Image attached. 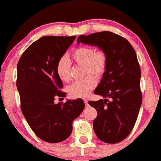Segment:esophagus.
Here are the masks:
<instances>
[{
  "label": "esophagus",
  "mask_w": 161,
  "mask_h": 161,
  "mask_svg": "<svg viewBox=\"0 0 161 161\" xmlns=\"http://www.w3.org/2000/svg\"><path fill=\"white\" fill-rule=\"evenodd\" d=\"M84 103H85V106L86 107H87L89 105V104H88V101L87 100H84Z\"/></svg>",
  "instance_id": "obj_1"
}]
</instances>
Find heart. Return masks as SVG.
<instances>
[{"instance_id":"b5f03b06","label":"heart","mask_w":161,"mask_h":161,"mask_svg":"<svg viewBox=\"0 0 161 161\" xmlns=\"http://www.w3.org/2000/svg\"><path fill=\"white\" fill-rule=\"evenodd\" d=\"M73 61L77 65H84V75L92 74L97 77L102 76L108 67V58L106 51L102 49L95 50L90 46H81L75 48L71 53ZM71 68L68 59L62 57L56 65L57 76L63 82L71 79ZM93 75H87L81 80H77L68 88L69 96L75 98H84L89 96L96 86V80Z\"/></svg>"}]
</instances>
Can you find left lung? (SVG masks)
<instances>
[{
	"instance_id": "left-lung-1",
	"label": "left lung",
	"mask_w": 161,
	"mask_h": 161,
	"mask_svg": "<svg viewBox=\"0 0 161 161\" xmlns=\"http://www.w3.org/2000/svg\"><path fill=\"white\" fill-rule=\"evenodd\" d=\"M80 42L98 46L108 54V67L94 91L105 98L89 104L97 110L93 128L98 138L118 143L131 132L142 104L141 71L136 52L126 39L110 31L79 36Z\"/></svg>"
}]
</instances>
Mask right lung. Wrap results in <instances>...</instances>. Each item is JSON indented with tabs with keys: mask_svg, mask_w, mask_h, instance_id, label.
I'll use <instances>...</instances> for the list:
<instances>
[{
	"mask_svg": "<svg viewBox=\"0 0 161 161\" xmlns=\"http://www.w3.org/2000/svg\"><path fill=\"white\" fill-rule=\"evenodd\" d=\"M76 36H45L25 51L17 65L16 86L21 112L34 134L51 143L62 142L71 135L72 122L84 109L81 98L55 104L65 97L56 65Z\"/></svg>",
	"mask_w": 161,
	"mask_h": 161,
	"instance_id": "obj_1",
	"label": "right lung"
}]
</instances>
